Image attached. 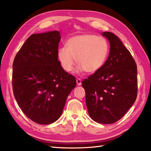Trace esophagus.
<instances>
[{"mask_svg":"<svg viewBox=\"0 0 151 151\" xmlns=\"http://www.w3.org/2000/svg\"><path fill=\"white\" fill-rule=\"evenodd\" d=\"M76 84H77V85H78V86L81 85L82 81H81V78H76Z\"/></svg>","mask_w":151,"mask_h":151,"instance_id":"esophagus-1","label":"esophagus"}]
</instances>
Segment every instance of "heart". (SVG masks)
Segmentation results:
<instances>
[{
	"label": "heart",
	"instance_id": "heart-1",
	"mask_svg": "<svg viewBox=\"0 0 151 151\" xmlns=\"http://www.w3.org/2000/svg\"><path fill=\"white\" fill-rule=\"evenodd\" d=\"M66 46L58 48L57 57L61 67L67 73L73 70L76 61L79 70L94 73L103 67L109 57L107 40L94 35L84 34L71 37L66 41Z\"/></svg>",
	"mask_w": 151,
	"mask_h": 151
}]
</instances>
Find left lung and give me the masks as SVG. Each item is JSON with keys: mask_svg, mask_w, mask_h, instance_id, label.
Here are the masks:
<instances>
[{"mask_svg": "<svg viewBox=\"0 0 151 151\" xmlns=\"http://www.w3.org/2000/svg\"><path fill=\"white\" fill-rule=\"evenodd\" d=\"M110 52L100 70L82 83L88 114L101 124L114 123L123 116L137 96V66L129 50L116 35L103 32Z\"/></svg>", "mask_w": 151, "mask_h": 151, "instance_id": "8db88e82", "label": "left lung"}]
</instances>
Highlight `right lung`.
<instances>
[{
    "mask_svg": "<svg viewBox=\"0 0 151 151\" xmlns=\"http://www.w3.org/2000/svg\"><path fill=\"white\" fill-rule=\"evenodd\" d=\"M57 30L32 34L15 57L12 90L18 105L28 118L40 124L55 122L62 114L76 78L58 60L60 40Z\"/></svg>",
    "mask_w": 151,
    "mask_h": 151,
    "instance_id": "add662e5",
    "label": "right lung"
}]
</instances>
